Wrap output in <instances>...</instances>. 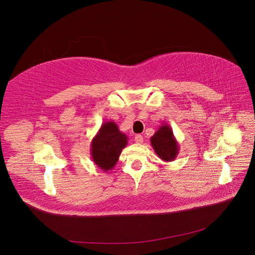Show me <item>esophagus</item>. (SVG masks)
I'll return each instance as SVG.
<instances>
[{"label":"esophagus","mask_w":255,"mask_h":255,"mask_svg":"<svg viewBox=\"0 0 255 255\" xmlns=\"http://www.w3.org/2000/svg\"><path fill=\"white\" fill-rule=\"evenodd\" d=\"M134 140H135V142H136V143H142V142H143V137H142V135H140V134L135 135Z\"/></svg>","instance_id":"obj_1"}]
</instances>
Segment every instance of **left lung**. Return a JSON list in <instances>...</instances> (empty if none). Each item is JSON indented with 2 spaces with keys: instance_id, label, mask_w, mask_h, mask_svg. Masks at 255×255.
Wrapping results in <instances>:
<instances>
[{
  "instance_id": "8db88e82",
  "label": "left lung",
  "mask_w": 255,
  "mask_h": 255,
  "mask_svg": "<svg viewBox=\"0 0 255 255\" xmlns=\"http://www.w3.org/2000/svg\"><path fill=\"white\" fill-rule=\"evenodd\" d=\"M150 143L158 157L165 162L175 160L179 154V144L174 137L171 127L167 124L160 126L150 137Z\"/></svg>"
}]
</instances>
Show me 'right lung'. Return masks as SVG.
<instances>
[{"mask_svg": "<svg viewBox=\"0 0 255 255\" xmlns=\"http://www.w3.org/2000/svg\"><path fill=\"white\" fill-rule=\"evenodd\" d=\"M128 137L114 121L105 122L91 141V158L94 164L107 172L115 167Z\"/></svg>", "mask_w": 255, "mask_h": 255, "instance_id": "right-lung-1", "label": "right lung"}]
</instances>
